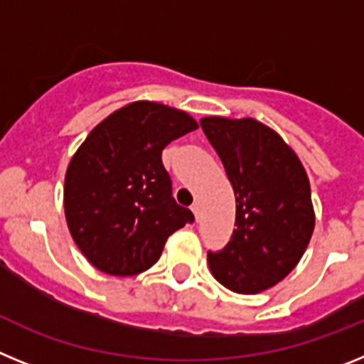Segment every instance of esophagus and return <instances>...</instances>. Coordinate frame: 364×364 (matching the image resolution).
<instances>
[{"mask_svg": "<svg viewBox=\"0 0 364 364\" xmlns=\"http://www.w3.org/2000/svg\"><path fill=\"white\" fill-rule=\"evenodd\" d=\"M191 211H193V215H195V218H197V220H198V217H200V205H198L197 202H195V204L191 205Z\"/></svg>", "mask_w": 364, "mask_h": 364, "instance_id": "34e87169", "label": "esophagus"}]
</instances>
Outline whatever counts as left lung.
Here are the masks:
<instances>
[{"label": "left lung", "mask_w": 364, "mask_h": 364, "mask_svg": "<svg viewBox=\"0 0 364 364\" xmlns=\"http://www.w3.org/2000/svg\"><path fill=\"white\" fill-rule=\"evenodd\" d=\"M200 125L237 202L231 240L208 253L211 275L235 294H260L306 252L315 228L310 180L295 151L268 125L224 117H205Z\"/></svg>", "instance_id": "obj_1"}]
</instances>
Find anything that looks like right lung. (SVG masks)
I'll list each match as a JSON object with an SVG mask.
<instances>
[{"label":"right lung","instance_id":"add662e5","mask_svg":"<svg viewBox=\"0 0 364 364\" xmlns=\"http://www.w3.org/2000/svg\"><path fill=\"white\" fill-rule=\"evenodd\" d=\"M197 127L188 112L140 100L111 112L73 154L63 188L67 226L100 272H146L167 237L195 220L171 197L162 151Z\"/></svg>","mask_w":364,"mask_h":364}]
</instances>
